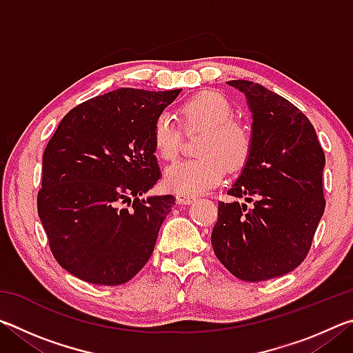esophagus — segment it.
<instances>
[{"label": "esophagus", "instance_id": "34e87169", "mask_svg": "<svg viewBox=\"0 0 353 353\" xmlns=\"http://www.w3.org/2000/svg\"><path fill=\"white\" fill-rule=\"evenodd\" d=\"M176 199H177V204L181 205H190L196 201L194 196H190V194H177Z\"/></svg>", "mask_w": 353, "mask_h": 353}]
</instances>
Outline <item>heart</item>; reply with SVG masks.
<instances>
[{
	"label": "heart",
	"mask_w": 353,
	"mask_h": 353,
	"mask_svg": "<svg viewBox=\"0 0 353 353\" xmlns=\"http://www.w3.org/2000/svg\"><path fill=\"white\" fill-rule=\"evenodd\" d=\"M185 129H205L198 145L199 157L179 160L165 170V187L177 194H199L214 187L230 171L248 162L252 139L241 123L234 121V109L224 97L204 92L190 98L181 107ZM155 152L172 160L181 148V128L168 113H160L154 123Z\"/></svg>",
	"instance_id": "heart-1"
}]
</instances>
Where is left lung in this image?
<instances>
[{
    "label": "left lung",
    "mask_w": 353,
    "mask_h": 353,
    "mask_svg": "<svg viewBox=\"0 0 353 353\" xmlns=\"http://www.w3.org/2000/svg\"><path fill=\"white\" fill-rule=\"evenodd\" d=\"M252 115V149L219 202L212 246L218 260L246 282L285 276L301 265L324 214L325 155L308 118L288 99L250 81H229Z\"/></svg>",
    "instance_id": "8db88e82"
}]
</instances>
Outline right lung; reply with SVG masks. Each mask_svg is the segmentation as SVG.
<instances>
[{
    "label": "right lung",
    "mask_w": 353,
    "mask_h": 353,
    "mask_svg": "<svg viewBox=\"0 0 353 353\" xmlns=\"http://www.w3.org/2000/svg\"><path fill=\"white\" fill-rule=\"evenodd\" d=\"M182 88H118L74 107L43 152L37 210L59 265L94 285L129 282L151 256L176 198L160 177L154 123Z\"/></svg>",
    "instance_id": "right-lung-1"
}]
</instances>
